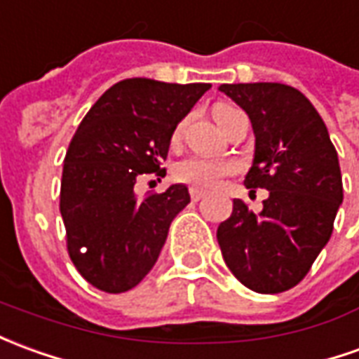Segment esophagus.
Returning a JSON list of instances; mask_svg holds the SVG:
<instances>
[{
    "label": "esophagus",
    "mask_w": 359,
    "mask_h": 359,
    "mask_svg": "<svg viewBox=\"0 0 359 359\" xmlns=\"http://www.w3.org/2000/svg\"><path fill=\"white\" fill-rule=\"evenodd\" d=\"M205 196V192H202V190H198V188H190V198L194 200V202H198V200H202V198Z\"/></svg>",
    "instance_id": "obj_1"
}]
</instances>
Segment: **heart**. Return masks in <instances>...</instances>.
I'll return each mask as SVG.
<instances>
[{
	"mask_svg": "<svg viewBox=\"0 0 359 359\" xmlns=\"http://www.w3.org/2000/svg\"><path fill=\"white\" fill-rule=\"evenodd\" d=\"M233 110L229 104H215L214 118L222 128L225 118L231 114ZM180 136V128L175 132V140ZM233 171V165L227 161H215V159H202V157H190L177 165L175 177L180 182H187L194 188H214L219 180Z\"/></svg>",
	"mask_w": 359,
	"mask_h": 359,
	"instance_id": "obj_1",
	"label": "heart"
}]
</instances>
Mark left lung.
<instances>
[{
  "mask_svg": "<svg viewBox=\"0 0 359 359\" xmlns=\"http://www.w3.org/2000/svg\"><path fill=\"white\" fill-rule=\"evenodd\" d=\"M249 114L255 159L247 188H266L262 212L233 200L217 243L241 284L280 293L302 282L327 245L342 204V175L328 130L311 101L282 83H223ZM255 192V190H252Z\"/></svg>",
  "mask_w": 359,
  "mask_h": 359,
  "instance_id": "left-lung-1",
  "label": "left lung"
}]
</instances>
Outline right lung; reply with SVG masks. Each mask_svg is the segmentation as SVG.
<instances>
[{
  "mask_svg": "<svg viewBox=\"0 0 359 359\" xmlns=\"http://www.w3.org/2000/svg\"><path fill=\"white\" fill-rule=\"evenodd\" d=\"M210 87L124 79L102 93L72 137L60 212L69 258L97 290L128 292L157 262L190 194L171 184L140 200L134 184L144 175L165 177L172 132Z\"/></svg>",
  "mask_w": 359,
  "mask_h": 359,
  "instance_id": "obj_1",
  "label": "right lung"
}]
</instances>
